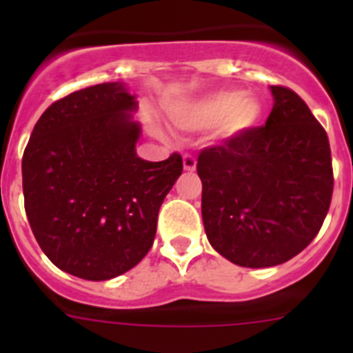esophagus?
I'll list each match as a JSON object with an SVG mask.
<instances>
[{
    "instance_id": "esophagus-1",
    "label": "esophagus",
    "mask_w": 353,
    "mask_h": 353,
    "mask_svg": "<svg viewBox=\"0 0 353 353\" xmlns=\"http://www.w3.org/2000/svg\"><path fill=\"white\" fill-rule=\"evenodd\" d=\"M196 157L194 155H191V154H185L183 155V170H187V171H194L196 170Z\"/></svg>"
}]
</instances>
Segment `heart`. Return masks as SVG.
Wrapping results in <instances>:
<instances>
[{"label":"heart","instance_id":"obj_1","mask_svg":"<svg viewBox=\"0 0 353 353\" xmlns=\"http://www.w3.org/2000/svg\"><path fill=\"white\" fill-rule=\"evenodd\" d=\"M260 102L251 95L214 92L171 113L179 129L205 130L219 125L221 132L233 136L249 129L260 118Z\"/></svg>","mask_w":353,"mask_h":353}]
</instances>
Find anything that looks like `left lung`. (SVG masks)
<instances>
[{"label":"left lung","mask_w":353,"mask_h":353,"mask_svg":"<svg viewBox=\"0 0 353 353\" xmlns=\"http://www.w3.org/2000/svg\"><path fill=\"white\" fill-rule=\"evenodd\" d=\"M274 108L249 127L199 152L201 214L208 242L240 267H274L318 235L334 174L327 132L293 90L270 86Z\"/></svg>","instance_id":"left-lung-1"}]
</instances>
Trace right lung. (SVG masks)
Wrapping results in <instances>:
<instances>
[{"instance_id": "right-lung-1", "label": "right lung", "mask_w": 353, "mask_h": 353, "mask_svg": "<svg viewBox=\"0 0 353 353\" xmlns=\"http://www.w3.org/2000/svg\"><path fill=\"white\" fill-rule=\"evenodd\" d=\"M134 95L102 83L52 102L23 155L24 208L46 256L65 272L105 281L146 256L162 201L182 174L180 154L136 155Z\"/></svg>"}]
</instances>
